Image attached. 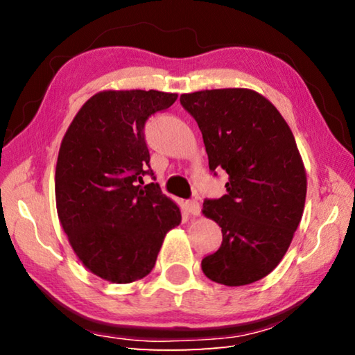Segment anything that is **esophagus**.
<instances>
[{"label": "esophagus", "instance_id": "esophagus-1", "mask_svg": "<svg viewBox=\"0 0 355 355\" xmlns=\"http://www.w3.org/2000/svg\"><path fill=\"white\" fill-rule=\"evenodd\" d=\"M184 207H186V209H188L191 214H194V216H199L200 214V203H199V200H197V199L186 200Z\"/></svg>", "mask_w": 355, "mask_h": 355}]
</instances>
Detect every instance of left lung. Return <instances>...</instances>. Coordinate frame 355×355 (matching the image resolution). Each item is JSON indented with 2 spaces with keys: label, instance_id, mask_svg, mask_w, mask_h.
Masks as SVG:
<instances>
[{
  "label": "left lung",
  "instance_id": "obj_1",
  "mask_svg": "<svg viewBox=\"0 0 355 355\" xmlns=\"http://www.w3.org/2000/svg\"><path fill=\"white\" fill-rule=\"evenodd\" d=\"M180 103L202 131L209 171L228 173L227 194L203 202L222 243L202 271L227 286L254 284L280 263L302 218L307 177L296 141L271 101L249 89L183 94Z\"/></svg>",
  "mask_w": 355,
  "mask_h": 355
}]
</instances>
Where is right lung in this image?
<instances>
[{
  "label": "right lung",
  "mask_w": 355,
  "mask_h": 355,
  "mask_svg": "<svg viewBox=\"0 0 355 355\" xmlns=\"http://www.w3.org/2000/svg\"><path fill=\"white\" fill-rule=\"evenodd\" d=\"M175 100L159 91L100 92L78 111L59 148V220L84 266L114 284L146 277L166 233L182 220L159 184L142 180H155L147 120Z\"/></svg>",
  "instance_id": "add662e5"
}]
</instances>
